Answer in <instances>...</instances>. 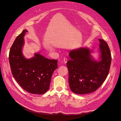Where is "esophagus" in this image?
<instances>
[{
  "label": "esophagus",
  "instance_id": "34e87169",
  "mask_svg": "<svg viewBox=\"0 0 121 121\" xmlns=\"http://www.w3.org/2000/svg\"><path fill=\"white\" fill-rule=\"evenodd\" d=\"M63 61H64V63L65 64V63H66V62H67V59L65 57V58H64V59H63Z\"/></svg>",
  "mask_w": 121,
  "mask_h": 121
}]
</instances>
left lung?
Segmentation results:
<instances>
[{"mask_svg":"<svg viewBox=\"0 0 121 121\" xmlns=\"http://www.w3.org/2000/svg\"><path fill=\"white\" fill-rule=\"evenodd\" d=\"M101 60L97 62L91 57L89 48H81L69 54L71 60L66 63L68 82L71 90L76 94H85L96 91L106 79L112 57L108 44L99 39Z\"/></svg>","mask_w":121,"mask_h":121,"instance_id":"1","label":"left lung"}]
</instances>
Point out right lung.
I'll return each mask as SVG.
<instances>
[{
    "label": "right lung",
    "mask_w": 121,
    "mask_h": 121,
    "mask_svg": "<svg viewBox=\"0 0 121 121\" xmlns=\"http://www.w3.org/2000/svg\"><path fill=\"white\" fill-rule=\"evenodd\" d=\"M24 30L17 37L9 53V61L13 76L26 91L34 94H43L49 89L54 71L57 68V60L46 58L39 54L27 59L22 55Z\"/></svg>",
    "instance_id": "1"
}]
</instances>
